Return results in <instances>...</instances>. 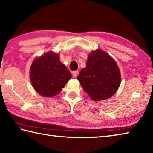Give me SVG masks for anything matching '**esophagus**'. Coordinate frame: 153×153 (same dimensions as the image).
Masks as SVG:
<instances>
[{"label":"esophagus","mask_w":153,"mask_h":153,"mask_svg":"<svg viewBox=\"0 0 153 153\" xmlns=\"http://www.w3.org/2000/svg\"><path fill=\"white\" fill-rule=\"evenodd\" d=\"M78 73H79L78 70L73 71H72V76H74V77H76L77 76V75H78Z\"/></svg>","instance_id":"obj_1"}]
</instances>
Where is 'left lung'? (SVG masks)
Instances as JSON below:
<instances>
[{"instance_id":"left-lung-1","label":"left lung","mask_w":153,"mask_h":153,"mask_svg":"<svg viewBox=\"0 0 153 153\" xmlns=\"http://www.w3.org/2000/svg\"><path fill=\"white\" fill-rule=\"evenodd\" d=\"M77 79L94 101L107 100L115 94L121 82L120 71L115 61L101 50L92 52L87 65Z\"/></svg>"}]
</instances>
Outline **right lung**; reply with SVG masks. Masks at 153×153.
Segmentation results:
<instances>
[{
  "instance_id": "right-lung-1",
  "label": "right lung",
  "mask_w": 153,
  "mask_h": 153,
  "mask_svg": "<svg viewBox=\"0 0 153 153\" xmlns=\"http://www.w3.org/2000/svg\"><path fill=\"white\" fill-rule=\"evenodd\" d=\"M71 77L70 71L59 61L58 54L53 52H48L36 59L30 68L32 85L44 97L59 94Z\"/></svg>"
}]
</instances>
